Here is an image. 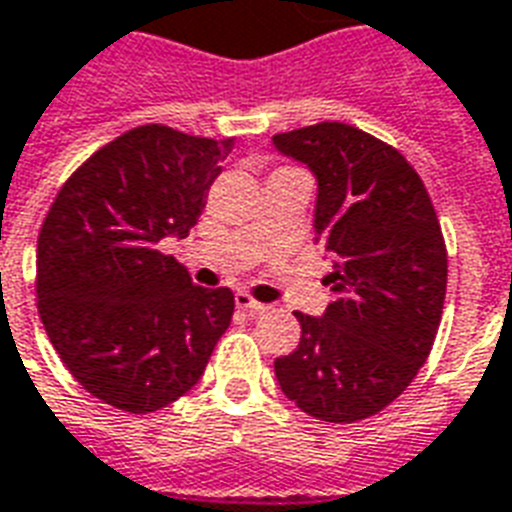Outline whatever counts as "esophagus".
<instances>
[{"label":"esophagus","instance_id":"1","mask_svg":"<svg viewBox=\"0 0 512 512\" xmlns=\"http://www.w3.org/2000/svg\"><path fill=\"white\" fill-rule=\"evenodd\" d=\"M236 306L244 308V311H249V314H263V311H268V306L265 303H260V300H255L249 292H236Z\"/></svg>","mask_w":512,"mask_h":512}]
</instances>
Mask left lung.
<instances>
[{
    "instance_id": "obj_1",
    "label": "left lung",
    "mask_w": 512,
    "mask_h": 512,
    "mask_svg": "<svg viewBox=\"0 0 512 512\" xmlns=\"http://www.w3.org/2000/svg\"><path fill=\"white\" fill-rule=\"evenodd\" d=\"M317 174L314 241L335 257L325 317L295 314L298 349L276 357L282 392L314 419L384 411L427 362L446 300L448 255L427 187L405 155L325 120L273 136Z\"/></svg>"
}]
</instances>
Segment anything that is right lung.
<instances>
[{"instance_id": "1", "label": "right lung", "mask_w": 512, "mask_h": 512, "mask_svg": "<svg viewBox=\"0 0 512 512\" xmlns=\"http://www.w3.org/2000/svg\"><path fill=\"white\" fill-rule=\"evenodd\" d=\"M230 139L131 128L72 171L37 239L39 319L85 392L152 413L190 392L233 317L228 287H198L161 252L206 206Z\"/></svg>"}]
</instances>
